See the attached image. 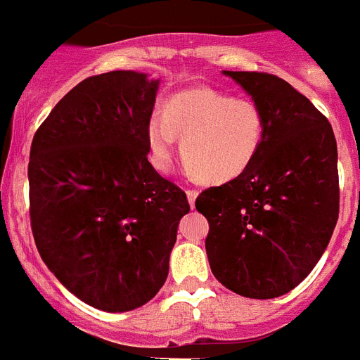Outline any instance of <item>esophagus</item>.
<instances>
[{"instance_id": "34e87169", "label": "esophagus", "mask_w": 360, "mask_h": 360, "mask_svg": "<svg viewBox=\"0 0 360 360\" xmlns=\"http://www.w3.org/2000/svg\"><path fill=\"white\" fill-rule=\"evenodd\" d=\"M186 195H188L189 206H191V208H193V206H195V200H197L198 191H197V189H188V191H186Z\"/></svg>"}]
</instances>
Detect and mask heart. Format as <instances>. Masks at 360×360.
<instances>
[{
  "instance_id": "heart-1",
  "label": "heart",
  "mask_w": 360,
  "mask_h": 360,
  "mask_svg": "<svg viewBox=\"0 0 360 360\" xmlns=\"http://www.w3.org/2000/svg\"><path fill=\"white\" fill-rule=\"evenodd\" d=\"M264 115L251 100L195 89L176 94L146 122V146L158 171L171 169L176 135H182L184 163L206 184H229L240 178L260 154Z\"/></svg>"
}]
</instances>
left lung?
<instances>
[{"instance_id": "8db88e82", "label": "left lung", "mask_w": 360, "mask_h": 360, "mask_svg": "<svg viewBox=\"0 0 360 360\" xmlns=\"http://www.w3.org/2000/svg\"><path fill=\"white\" fill-rule=\"evenodd\" d=\"M264 115L260 154L240 178L204 189L206 255L223 286L251 299L288 294L309 275L338 221V152L329 120L288 82L223 70Z\"/></svg>"}]
</instances>
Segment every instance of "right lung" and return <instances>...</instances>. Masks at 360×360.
I'll list each match as a JSON object with an SVG mask.
<instances>
[{
    "label": "right lung",
    "instance_id": "1",
    "mask_svg": "<svg viewBox=\"0 0 360 360\" xmlns=\"http://www.w3.org/2000/svg\"><path fill=\"white\" fill-rule=\"evenodd\" d=\"M160 79L134 70L91 76L65 94L31 143L30 215L53 275L83 303L126 312L169 275L182 189L148 162L146 122Z\"/></svg>",
    "mask_w": 360,
    "mask_h": 360
}]
</instances>
